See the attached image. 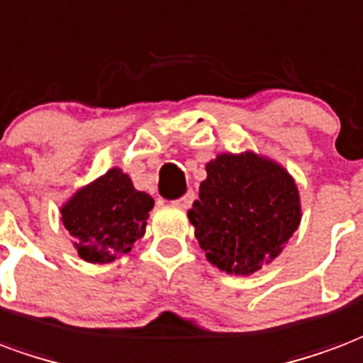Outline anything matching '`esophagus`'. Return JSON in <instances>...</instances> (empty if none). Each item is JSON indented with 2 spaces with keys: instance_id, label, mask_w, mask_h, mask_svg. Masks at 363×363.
Listing matches in <instances>:
<instances>
[{
  "instance_id": "esophagus-1",
  "label": "esophagus",
  "mask_w": 363,
  "mask_h": 363,
  "mask_svg": "<svg viewBox=\"0 0 363 363\" xmlns=\"http://www.w3.org/2000/svg\"><path fill=\"white\" fill-rule=\"evenodd\" d=\"M194 198H196L194 192H192V190H189V192L182 196V198H179V200H174V206H179V208L186 209V208H190V203L194 202Z\"/></svg>"
}]
</instances>
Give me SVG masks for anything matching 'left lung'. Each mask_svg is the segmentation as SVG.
<instances>
[{
	"instance_id": "8db88e82",
	"label": "left lung",
	"mask_w": 363,
	"mask_h": 363,
	"mask_svg": "<svg viewBox=\"0 0 363 363\" xmlns=\"http://www.w3.org/2000/svg\"><path fill=\"white\" fill-rule=\"evenodd\" d=\"M206 173L200 200L189 209L200 248L225 273L252 275L283 252L300 225L296 182L256 152L219 154Z\"/></svg>"
}]
</instances>
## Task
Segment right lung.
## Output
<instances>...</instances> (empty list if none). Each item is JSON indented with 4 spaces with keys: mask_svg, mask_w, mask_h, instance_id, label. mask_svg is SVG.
I'll return each instance as SVG.
<instances>
[{
    "mask_svg": "<svg viewBox=\"0 0 363 363\" xmlns=\"http://www.w3.org/2000/svg\"><path fill=\"white\" fill-rule=\"evenodd\" d=\"M152 208L154 198L134 189L130 177L113 167L61 206V221L84 262L109 264L144 236Z\"/></svg>",
    "mask_w": 363,
    "mask_h": 363,
    "instance_id": "obj_1",
    "label": "right lung"
}]
</instances>
